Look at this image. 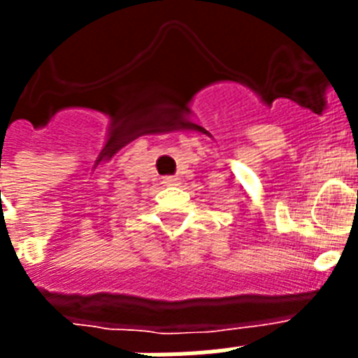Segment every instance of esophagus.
Wrapping results in <instances>:
<instances>
[{"label":"esophagus","mask_w":358,"mask_h":358,"mask_svg":"<svg viewBox=\"0 0 358 358\" xmlns=\"http://www.w3.org/2000/svg\"><path fill=\"white\" fill-rule=\"evenodd\" d=\"M163 184L178 185V178H174V176H165V178H163Z\"/></svg>","instance_id":"1"}]
</instances>
